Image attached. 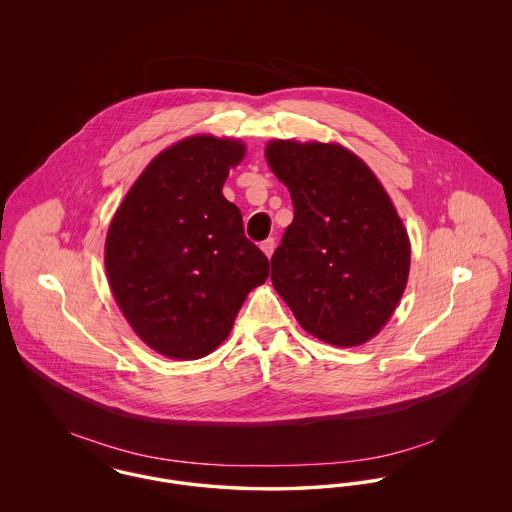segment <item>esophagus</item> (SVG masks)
<instances>
[{
    "instance_id": "esophagus-1",
    "label": "esophagus",
    "mask_w": 512,
    "mask_h": 512,
    "mask_svg": "<svg viewBox=\"0 0 512 512\" xmlns=\"http://www.w3.org/2000/svg\"><path fill=\"white\" fill-rule=\"evenodd\" d=\"M274 247H276V244H274V238H268V240H265V242L261 244V249H263V253L267 255L268 259L272 257V253H274Z\"/></svg>"
}]
</instances>
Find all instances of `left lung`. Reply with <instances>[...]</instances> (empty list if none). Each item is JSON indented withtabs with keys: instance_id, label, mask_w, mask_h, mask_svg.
<instances>
[{
	"instance_id": "left-lung-1",
	"label": "left lung",
	"mask_w": 512,
	"mask_h": 512,
	"mask_svg": "<svg viewBox=\"0 0 512 512\" xmlns=\"http://www.w3.org/2000/svg\"><path fill=\"white\" fill-rule=\"evenodd\" d=\"M265 155L295 211L270 259L274 290L318 340L353 347L374 338L411 267L409 236L390 195L338 144L274 140Z\"/></svg>"
}]
</instances>
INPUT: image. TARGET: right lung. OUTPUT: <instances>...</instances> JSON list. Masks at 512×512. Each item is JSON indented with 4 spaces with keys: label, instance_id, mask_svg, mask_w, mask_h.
<instances>
[{
    "label": "right lung",
    "instance_id": "right-lung-1",
    "mask_svg": "<svg viewBox=\"0 0 512 512\" xmlns=\"http://www.w3.org/2000/svg\"><path fill=\"white\" fill-rule=\"evenodd\" d=\"M240 140L192 136L161 151L111 220L105 270L134 332L171 359H201L232 330L268 259L245 238L222 184Z\"/></svg>",
    "mask_w": 512,
    "mask_h": 512
}]
</instances>
